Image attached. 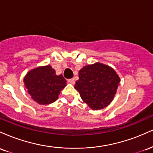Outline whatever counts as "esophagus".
<instances>
[{
    "label": "esophagus",
    "instance_id": "1",
    "mask_svg": "<svg viewBox=\"0 0 153 153\" xmlns=\"http://www.w3.org/2000/svg\"><path fill=\"white\" fill-rule=\"evenodd\" d=\"M68 82H70L71 84H74L75 83V80L74 78H71V79H68Z\"/></svg>",
    "mask_w": 153,
    "mask_h": 153
}]
</instances>
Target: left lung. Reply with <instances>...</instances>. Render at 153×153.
Listing matches in <instances>:
<instances>
[{
    "mask_svg": "<svg viewBox=\"0 0 153 153\" xmlns=\"http://www.w3.org/2000/svg\"><path fill=\"white\" fill-rule=\"evenodd\" d=\"M120 78L111 67L96 62L79 71L75 88L93 110L102 109L113 101Z\"/></svg>",
    "mask_w": 153,
    "mask_h": 153,
    "instance_id": "1",
    "label": "left lung"
}]
</instances>
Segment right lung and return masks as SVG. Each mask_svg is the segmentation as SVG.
<instances>
[{
	"mask_svg": "<svg viewBox=\"0 0 153 153\" xmlns=\"http://www.w3.org/2000/svg\"><path fill=\"white\" fill-rule=\"evenodd\" d=\"M24 82L32 99L41 105L54 102L66 85V80L62 75H56L50 65L31 70L26 75Z\"/></svg>",
	"mask_w": 153,
	"mask_h": 153,
	"instance_id": "obj_1",
	"label": "right lung"
}]
</instances>
